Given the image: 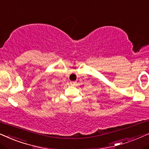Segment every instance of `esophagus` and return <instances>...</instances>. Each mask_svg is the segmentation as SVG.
I'll list each match as a JSON object with an SVG mask.
<instances>
[{
    "mask_svg": "<svg viewBox=\"0 0 149 149\" xmlns=\"http://www.w3.org/2000/svg\"><path fill=\"white\" fill-rule=\"evenodd\" d=\"M70 84H71V85H74V84H76V82H71Z\"/></svg>",
    "mask_w": 149,
    "mask_h": 149,
    "instance_id": "esophagus-1",
    "label": "esophagus"
}]
</instances>
